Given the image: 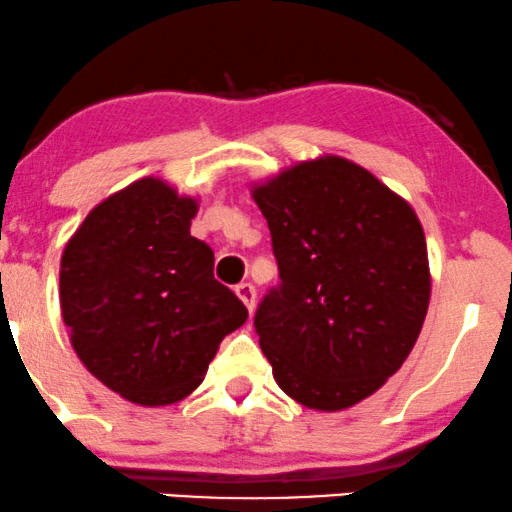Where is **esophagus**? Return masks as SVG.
<instances>
[{
    "mask_svg": "<svg viewBox=\"0 0 512 512\" xmlns=\"http://www.w3.org/2000/svg\"><path fill=\"white\" fill-rule=\"evenodd\" d=\"M236 295L241 297V302L248 307V312L252 314V309H255V300H257L255 286H250V283H241V286H236Z\"/></svg>",
    "mask_w": 512,
    "mask_h": 512,
    "instance_id": "1",
    "label": "esophagus"
}]
</instances>
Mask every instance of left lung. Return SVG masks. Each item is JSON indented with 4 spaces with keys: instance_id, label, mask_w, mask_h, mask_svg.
I'll use <instances>...</instances> for the list:
<instances>
[{
    "instance_id": "left-lung-1",
    "label": "left lung",
    "mask_w": 512,
    "mask_h": 512,
    "mask_svg": "<svg viewBox=\"0 0 512 512\" xmlns=\"http://www.w3.org/2000/svg\"><path fill=\"white\" fill-rule=\"evenodd\" d=\"M278 288L255 314L288 397L342 411L404 364L430 304L423 226L404 198L352 160L321 155L252 186Z\"/></svg>"
}]
</instances>
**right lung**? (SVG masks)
I'll return each instance as SVG.
<instances>
[{
    "label": "right lung",
    "instance_id": "right-lung-1",
    "mask_svg": "<svg viewBox=\"0 0 512 512\" xmlns=\"http://www.w3.org/2000/svg\"><path fill=\"white\" fill-rule=\"evenodd\" d=\"M198 200L160 177L101 200L61 257V314L75 354L139 406L177 404L203 383L219 342L248 309L191 236Z\"/></svg>",
    "mask_w": 512,
    "mask_h": 512
}]
</instances>
